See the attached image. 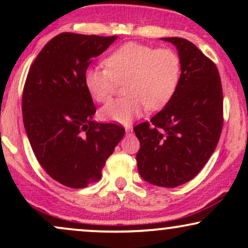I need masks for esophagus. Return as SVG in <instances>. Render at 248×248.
Instances as JSON below:
<instances>
[{
    "mask_svg": "<svg viewBox=\"0 0 248 248\" xmlns=\"http://www.w3.org/2000/svg\"><path fill=\"white\" fill-rule=\"evenodd\" d=\"M126 133L127 134H132L133 133V128L132 127H126Z\"/></svg>",
    "mask_w": 248,
    "mask_h": 248,
    "instance_id": "esophagus-1",
    "label": "esophagus"
}]
</instances>
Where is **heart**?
<instances>
[{"instance_id": "b5f03b06", "label": "heart", "mask_w": 248, "mask_h": 248, "mask_svg": "<svg viewBox=\"0 0 248 248\" xmlns=\"http://www.w3.org/2000/svg\"><path fill=\"white\" fill-rule=\"evenodd\" d=\"M107 69L88 67L84 81L88 93L105 102L126 81L127 96L107 102L99 115L104 121L128 124L148 107L160 109L172 98L181 77V61L171 49H154L140 43L121 45L105 59Z\"/></svg>"}]
</instances>
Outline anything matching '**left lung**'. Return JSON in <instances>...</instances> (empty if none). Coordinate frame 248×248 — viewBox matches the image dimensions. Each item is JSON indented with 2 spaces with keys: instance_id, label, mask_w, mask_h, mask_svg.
<instances>
[{
  "instance_id": "obj_1",
  "label": "left lung",
  "mask_w": 248,
  "mask_h": 248,
  "mask_svg": "<svg viewBox=\"0 0 248 248\" xmlns=\"http://www.w3.org/2000/svg\"><path fill=\"white\" fill-rule=\"evenodd\" d=\"M178 51L181 77L172 98L150 122L134 127L138 169L148 183L176 187L191 181L211 157L223 128L218 69L187 39L162 38Z\"/></svg>"
}]
</instances>
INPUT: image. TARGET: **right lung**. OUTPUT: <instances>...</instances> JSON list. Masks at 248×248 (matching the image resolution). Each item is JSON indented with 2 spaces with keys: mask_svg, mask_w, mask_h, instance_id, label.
Listing matches in <instances>:
<instances>
[{
  "mask_svg": "<svg viewBox=\"0 0 248 248\" xmlns=\"http://www.w3.org/2000/svg\"><path fill=\"white\" fill-rule=\"evenodd\" d=\"M118 36L62 32L43 47L25 80L22 112L37 161L51 178L80 189L101 178L124 135L115 124L93 121L95 106L84 75Z\"/></svg>",
  "mask_w": 248,
  "mask_h": 248,
  "instance_id": "1",
  "label": "right lung"
}]
</instances>
